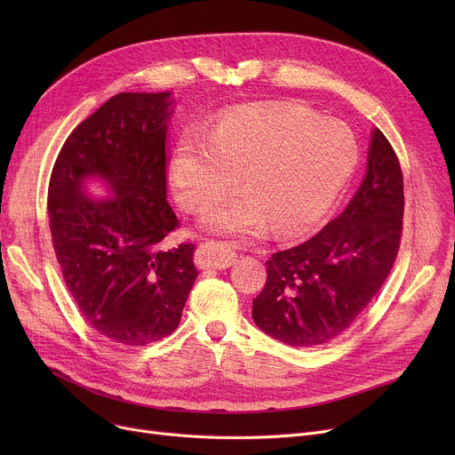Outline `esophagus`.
<instances>
[{
  "label": "esophagus",
  "mask_w": 455,
  "mask_h": 455,
  "mask_svg": "<svg viewBox=\"0 0 455 455\" xmlns=\"http://www.w3.org/2000/svg\"><path fill=\"white\" fill-rule=\"evenodd\" d=\"M234 259H235V251H232L223 242L203 243L196 252V261L201 269H208V267L225 269L234 264Z\"/></svg>",
  "instance_id": "1"
}]
</instances>
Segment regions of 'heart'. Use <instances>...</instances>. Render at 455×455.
<instances>
[{
	"label": "heart",
	"instance_id": "1",
	"mask_svg": "<svg viewBox=\"0 0 455 455\" xmlns=\"http://www.w3.org/2000/svg\"><path fill=\"white\" fill-rule=\"evenodd\" d=\"M357 143L339 124L297 107L240 110L206 132H186L172 160L179 201L201 212L223 201L237 180L245 194L206 213L210 230L254 237L267 223L293 235L326 213L350 179Z\"/></svg>",
	"mask_w": 455,
	"mask_h": 455
}]
</instances>
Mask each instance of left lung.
<instances>
[{
  "label": "left lung",
  "mask_w": 455,
  "mask_h": 455,
  "mask_svg": "<svg viewBox=\"0 0 455 455\" xmlns=\"http://www.w3.org/2000/svg\"><path fill=\"white\" fill-rule=\"evenodd\" d=\"M403 221L398 156L374 129L367 175L348 206L307 242L271 254L254 323L300 348L331 341L362 315L396 259Z\"/></svg>",
  "instance_id": "8db88e82"
}]
</instances>
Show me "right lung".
Wrapping results in <instances>:
<instances>
[{
    "label": "right lung",
    "mask_w": 455,
    "mask_h": 455,
    "mask_svg": "<svg viewBox=\"0 0 455 455\" xmlns=\"http://www.w3.org/2000/svg\"><path fill=\"white\" fill-rule=\"evenodd\" d=\"M170 93L122 92L68 136L55 160L47 210L68 291L88 324L129 347L177 330L199 276L196 245L160 251L179 228L165 201ZM100 174L116 197L92 202L80 182Z\"/></svg>",
    "instance_id": "1"
}]
</instances>
